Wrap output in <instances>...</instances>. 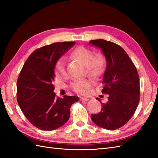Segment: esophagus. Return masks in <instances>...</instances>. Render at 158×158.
<instances>
[{"instance_id":"1","label":"esophagus","mask_w":158,"mask_h":158,"mask_svg":"<svg viewBox=\"0 0 158 158\" xmlns=\"http://www.w3.org/2000/svg\"><path fill=\"white\" fill-rule=\"evenodd\" d=\"M80 101H88L89 99L88 98H83V97H81L80 98Z\"/></svg>"}]
</instances>
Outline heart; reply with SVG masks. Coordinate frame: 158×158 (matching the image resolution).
Wrapping results in <instances>:
<instances>
[{"mask_svg": "<svg viewBox=\"0 0 158 158\" xmlns=\"http://www.w3.org/2000/svg\"><path fill=\"white\" fill-rule=\"evenodd\" d=\"M71 56L82 63L86 69L88 76L92 78H97L104 71L106 66V60L102 54L94 52L88 48L80 46L76 47L71 52ZM55 73L59 78L66 76V70L64 60L63 58L56 61L55 66ZM92 86V82L89 80H75L70 84V88L74 92L80 94H85L88 89Z\"/></svg>", "mask_w": 158, "mask_h": 158, "instance_id": "1", "label": "heart"}]
</instances>
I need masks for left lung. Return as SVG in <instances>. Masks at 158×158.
<instances>
[{
	"mask_svg": "<svg viewBox=\"0 0 158 158\" xmlns=\"http://www.w3.org/2000/svg\"><path fill=\"white\" fill-rule=\"evenodd\" d=\"M89 44L99 47L106 56L107 67L102 80V93L109 95L106 103L96 99L102 104V110L91 114V118L100 127L116 130L130 120L139 103V75L121 46L104 40H91Z\"/></svg>",
	"mask_w": 158,
	"mask_h": 158,
	"instance_id": "obj_1",
	"label": "left lung"
}]
</instances>
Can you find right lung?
Listing matches in <instances>:
<instances>
[{
	"instance_id": "1",
	"label": "right lung",
	"mask_w": 158,
	"mask_h": 158,
	"mask_svg": "<svg viewBox=\"0 0 158 158\" xmlns=\"http://www.w3.org/2000/svg\"><path fill=\"white\" fill-rule=\"evenodd\" d=\"M75 42H58L45 45L29 56L17 81V101L23 114L33 126L43 131L55 130L69 121L76 96H56L55 66Z\"/></svg>"
}]
</instances>
